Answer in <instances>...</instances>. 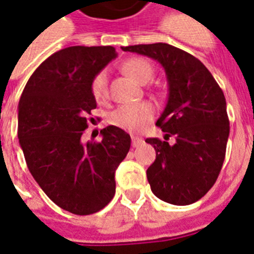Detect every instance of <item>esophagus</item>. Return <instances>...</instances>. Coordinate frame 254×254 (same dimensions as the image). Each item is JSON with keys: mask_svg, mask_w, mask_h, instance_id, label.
Here are the masks:
<instances>
[{"mask_svg": "<svg viewBox=\"0 0 254 254\" xmlns=\"http://www.w3.org/2000/svg\"><path fill=\"white\" fill-rule=\"evenodd\" d=\"M143 139L141 137H137V135H131V146L138 147L139 145H142Z\"/></svg>", "mask_w": 254, "mask_h": 254, "instance_id": "esophagus-1", "label": "esophagus"}]
</instances>
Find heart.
Returning a JSON list of instances; mask_svg holds the SVG:
<instances>
[{
	"mask_svg": "<svg viewBox=\"0 0 254 254\" xmlns=\"http://www.w3.org/2000/svg\"><path fill=\"white\" fill-rule=\"evenodd\" d=\"M124 72L138 83H147L154 76V67L147 59L130 58L123 63ZM92 97L97 101H105L108 97V76L105 71H100L91 80ZM154 119V108L149 103L124 104L109 113L111 125L127 131H139L146 127Z\"/></svg>",
	"mask_w": 254,
	"mask_h": 254,
	"instance_id": "heart-1",
	"label": "heart"
}]
</instances>
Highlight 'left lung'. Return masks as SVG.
<instances>
[{"instance_id": "obj_1", "label": "left lung", "mask_w": 254, "mask_h": 254, "mask_svg": "<svg viewBox=\"0 0 254 254\" xmlns=\"http://www.w3.org/2000/svg\"><path fill=\"white\" fill-rule=\"evenodd\" d=\"M159 62L166 71L169 99L157 121L165 139L146 138L155 161L146 171L151 191L170 204H192L215 185L229 135L221 88L199 59L167 43L121 47ZM176 137V143L167 142Z\"/></svg>"}]
</instances>
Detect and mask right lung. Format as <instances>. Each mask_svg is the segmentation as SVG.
Here are the masks:
<instances>
[{
    "label": "right lung",
    "instance_id": "obj_1",
    "mask_svg": "<svg viewBox=\"0 0 254 254\" xmlns=\"http://www.w3.org/2000/svg\"><path fill=\"white\" fill-rule=\"evenodd\" d=\"M117 57L112 46H72L49 57L30 76L18 105V138L30 173L61 208L99 212L113 199L115 171L130 135L113 125L100 142H81L95 109L91 80Z\"/></svg>",
    "mask_w": 254,
    "mask_h": 254
}]
</instances>
